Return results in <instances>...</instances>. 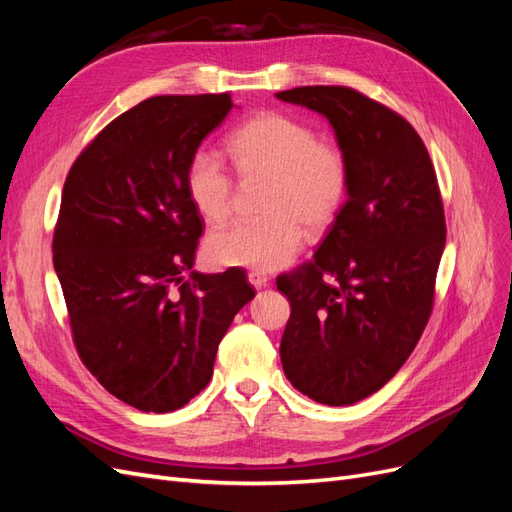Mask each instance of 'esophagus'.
Instances as JSON below:
<instances>
[{
	"mask_svg": "<svg viewBox=\"0 0 512 512\" xmlns=\"http://www.w3.org/2000/svg\"><path fill=\"white\" fill-rule=\"evenodd\" d=\"M247 280H250V284L254 288H265L269 284V277L262 271H250V273H247Z\"/></svg>",
	"mask_w": 512,
	"mask_h": 512,
	"instance_id": "obj_1",
	"label": "esophagus"
}]
</instances>
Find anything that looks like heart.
<instances>
[{
	"instance_id": "obj_1",
	"label": "heart",
	"mask_w": 512,
	"mask_h": 512,
	"mask_svg": "<svg viewBox=\"0 0 512 512\" xmlns=\"http://www.w3.org/2000/svg\"><path fill=\"white\" fill-rule=\"evenodd\" d=\"M226 149L239 179H267L260 205L265 218L211 232L205 252L213 265L280 269L299 252L303 226L314 235L327 230L348 203V153L335 141H324L305 121L284 113L254 115L228 136ZM183 183L205 222L220 224L228 218L232 177L220 156L194 151Z\"/></svg>"
}]
</instances>
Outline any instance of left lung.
I'll list each match as a JSON object with an SVG mask.
<instances>
[{"instance_id":"1","label":"left lung","mask_w":512,"mask_h":512,"mask_svg":"<svg viewBox=\"0 0 512 512\" xmlns=\"http://www.w3.org/2000/svg\"><path fill=\"white\" fill-rule=\"evenodd\" d=\"M331 121L350 160L344 211L314 258L277 275L290 301L284 374L318 404L350 406L380 391L421 339L446 243L436 168L393 108L344 85L275 94Z\"/></svg>"}]
</instances>
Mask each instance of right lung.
Segmentation results:
<instances>
[{
	"mask_svg": "<svg viewBox=\"0 0 512 512\" xmlns=\"http://www.w3.org/2000/svg\"><path fill=\"white\" fill-rule=\"evenodd\" d=\"M230 106V94L143 100L81 151L61 192L53 265L72 342L136 410L173 412L203 391L232 318L254 299L237 267L185 280L205 228L185 164Z\"/></svg>",
	"mask_w": 512,
	"mask_h": 512,
	"instance_id": "1",
	"label": "right lung"
}]
</instances>
